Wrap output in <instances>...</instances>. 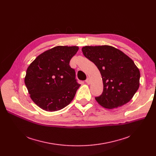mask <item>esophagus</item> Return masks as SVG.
<instances>
[{
  "instance_id": "obj_1",
  "label": "esophagus",
  "mask_w": 156,
  "mask_h": 156,
  "mask_svg": "<svg viewBox=\"0 0 156 156\" xmlns=\"http://www.w3.org/2000/svg\"><path fill=\"white\" fill-rule=\"evenodd\" d=\"M85 82L87 83V84H90L91 83V80H90V78H87V80H86V81H85Z\"/></svg>"
}]
</instances>
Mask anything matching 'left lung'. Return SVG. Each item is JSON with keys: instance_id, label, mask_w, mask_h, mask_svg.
<instances>
[{"instance_id": "left-lung-1", "label": "left lung", "mask_w": 156, "mask_h": 156, "mask_svg": "<svg viewBox=\"0 0 156 156\" xmlns=\"http://www.w3.org/2000/svg\"><path fill=\"white\" fill-rule=\"evenodd\" d=\"M81 51L101 74L104 89L102 94L95 97L98 103L112 109L132 99L139 88L140 73L132 59L109 45L85 46Z\"/></svg>"}]
</instances>
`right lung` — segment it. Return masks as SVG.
Instances as JSON below:
<instances>
[{
  "label": "right lung",
  "instance_id": "add662e5",
  "mask_svg": "<svg viewBox=\"0 0 156 156\" xmlns=\"http://www.w3.org/2000/svg\"><path fill=\"white\" fill-rule=\"evenodd\" d=\"M76 46H57L39 55L28 66L24 83L30 97L46 111H56L73 101L80 86L69 66Z\"/></svg>",
  "mask_w": 156,
  "mask_h": 156
}]
</instances>
